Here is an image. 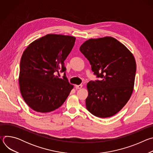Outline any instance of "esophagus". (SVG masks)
<instances>
[{
  "label": "esophagus",
  "mask_w": 153,
  "mask_h": 153,
  "mask_svg": "<svg viewBox=\"0 0 153 153\" xmlns=\"http://www.w3.org/2000/svg\"><path fill=\"white\" fill-rule=\"evenodd\" d=\"M82 86H83L82 85H76L75 86L76 89H81V88H82Z\"/></svg>",
  "instance_id": "34e87169"
}]
</instances>
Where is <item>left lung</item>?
I'll list each match as a JSON object with an SVG mask.
<instances>
[{
	"label": "left lung",
	"mask_w": 153,
	"mask_h": 153,
	"mask_svg": "<svg viewBox=\"0 0 153 153\" xmlns=\"http://www.w3.org/2000/svg\"><path fill=\"white\" fill-rule=\"evenodd\" d=\"M80 51L89 60L94 74L102 79L87 83L86 109L101 118L115 115L126 104L134 90L136 63L133 53L108 36L88 39Z\"/></svg>",
	"instance_id": "obj_1"
}]
</instances>
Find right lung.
Listing matches in <instances>:
<instances>
[{
	"mask_svg": "<svg viewBox=\"0 0 153 153\" xmlns=\"http://www.w3.org/2000/svg\"><path fill=\"white\" fill-rule=\"evenodd\" d=\"M75 40L71 36L48 34L31 42L24 51L19 88L25 103L34 111L45 113L56 110L74 88L66 77L60 79L55 73L66 70L64 61Z\"/></svg>",
	"mask_w": 153,
	"mask_h": 153,
	"instance_id": "add662e5",
	"label": "right lung"
}]
</instances>
